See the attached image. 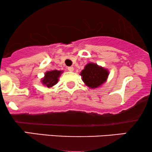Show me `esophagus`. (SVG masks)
Segmentation results:
<instances>
[{"label": "esophagus", "mask_w": 152, "mask_h": 152, "mask_svg": "<svg viewBox=\"0 0 152 152\" xmlns=\"http://www.w3.org/2000/svg\"><path fill=\"white\" fill-rule=\"evenodd\" d=\"M67 69H68L69 72H73V71H74V67H67Z\"/></svg>", "instance_id": "34e87169"}]
</instances>
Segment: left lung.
Here are the masks:
<instances>
[{"instance_id": "1", "label": "left lung", "mask_w": 152, "mask_h": 152, "mask_svg": "<svg viewBox=\"0 0 152 152\" xmlns=\"http://www.w3.org/2000/svg\"><path fill=\"white\" fill-rule=\"evenodd\" d=\"M80 75L87 87L91 89H95L102 86L107 81L109 70L97 64L90 62L81 71Z\"/></svg>"}]
</instances>
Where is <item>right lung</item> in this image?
Here are the masks:
<instances>
[{
    "mask_svg": "<svg viewBox=\"0 0 152 152\" xmlns=\"http://www.w3.org/2000/svg\"><path fill=\"white\" fill-rule=\"evenodd\" d=\"M62 72H63L62 71L57 70V69L48 71L45 73L44 77L41 79V83L44 86L50 88L58 83L59 77Z\"/></svg>",
    "mask_w": 152,
    "mask_h": 152,
    "instance_id": "add662e5",
    "label": "right lung"
}]
</instances>
